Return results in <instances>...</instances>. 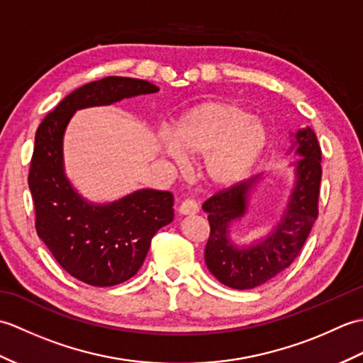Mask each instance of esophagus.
Wrapping results in <instances>:
<instances>
[{"label": "esophagus", "mask_w": 363, "mask_h": 363, "mask_svg": "<svg viewBox=\"0 0 363 363\" xmlns=\"http://www.w3.org/2000/svg\"><path fill=\"white\" fill-rule=\"evenodd\" d=\"M177 211H179L181 215H195L199 211V207L194 199H184L179 207H177Z\"/></svg>", "instance_id": "esophagus-1"}]
</instances>
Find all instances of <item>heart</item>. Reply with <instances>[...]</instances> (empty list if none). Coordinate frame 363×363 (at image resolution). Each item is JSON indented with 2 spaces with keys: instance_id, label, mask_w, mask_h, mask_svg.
<instances>
[{
  "instance_id": "1",
  "label": "heart",
  "mask_w": 363,
  "mask_h": 363,
  "mask_svg": "<svg viewBox=\"0 0 363 363\" xmlns=\"http://www.w3.org/2000/svg\"><path fill=\"white\" fill-rule=\"evenodd\" d=\"M267 145V129L245 107L228 101L203 103L176 123L164 152L179 168L187 157H203V173L215 187L238 182Z\"/></svg>"
}]
</instances>
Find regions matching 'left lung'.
<instances>
[{"mask_svg": "<svg viewBox=\"0 0 363 363\" xmlns=\"http://www.w3.org/2000/svg\"><path fill=\"white\" fill-rule=\"evenodd\" d=\"M289 152L299 156L295 162V186L281 223L257 245L238 248L229 238L230 221L248 211L251 190L259 176L235 184L212 195L203 204L209 218L211 234L204 259L217 279L235 290H250L273 279L291 265L311 234L318 217L321 182V148L311 128L299 129Z\"/></svg>", "mask_w": 363, "mask_h": 363, "instance_id": "1", "label": "left lung"}]
</instances>
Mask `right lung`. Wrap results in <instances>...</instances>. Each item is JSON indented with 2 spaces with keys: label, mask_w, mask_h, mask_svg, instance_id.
<instances>
[{
  "label": "right lung",
  "mask_w": 363,
  "mask_h": 363,
  "mask_svg": "<svg viewBox=\"0 0 363 363\" xmlns=\"http://www.w3.org/2000/svg\"><path fill=\"white\" fill-rule=\"evenodd\" d=\"M156 91L148 81L107 76L72 91L37 128L28 176L35 230L67 273L94 287H112L138 272L154 234L173 221V195L142 189L109 204L86 201L64 172L65 128L79 109Z\"/></svg>",
  "instance_id": "obj_1"
}]
</instances>
